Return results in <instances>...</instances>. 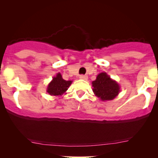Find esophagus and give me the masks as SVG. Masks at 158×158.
Segmentation results:
<instances>
[{
	"instance_id": "obj_1",
	"label": "esophagus",
	"mask_w": 158,
	"mask_h": 158,
	"mask_svg": "<svg viewBox=\"0 0 158 158\" xmlns=\"http://www.w3.org/2000/svg\"><path fill=\"white\" fill-rule=\"evenodd\" d=\"M79 78H80L81 79H83V80H87L88 79V76L86 75H81L80 77H79Z\"/></svg>"
}]
</instances>
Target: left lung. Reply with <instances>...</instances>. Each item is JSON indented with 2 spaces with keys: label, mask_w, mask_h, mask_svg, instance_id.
<instances>
[{
  "label": "left lung",
  "mask_w": 158,
  "mask_h": 158,
  "mask_svg": "<svg viewBox=\"0 0 158 158\" xmlns=\"http://www.w3.org/2000/svg\"><path fill=\"white\" fill-rule=\"evenodd\" d=\"M92 87L96 97L103 102L112 100L117 97L120 92L119 85L112 79L106 72L98 74L97 79L92 81Z\"/></svg>",
  "instance_id": "obj_1"
}]
</instances>
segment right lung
Returning <instances> with one entry per match:
<instances>
[{
    "label": "right lung",
    "instance_id": "obj_1",
    "mask_svg": "<svg viewBox=\"0 0 158 158\" xmlns=\"http://www.w3.org/2000/svg\"><path fill=\"white\" fill-rule=\"evenodd\" d=\"M73 81L69 80L66 81L62 78L60 73H58L53 78L52 81L49 83L47 88V92L51 96H61L66 94L67 90L72 84Z\"/></svg>",
    "mask_w": 158,
    "mask_h": 158
}]
</instances>
